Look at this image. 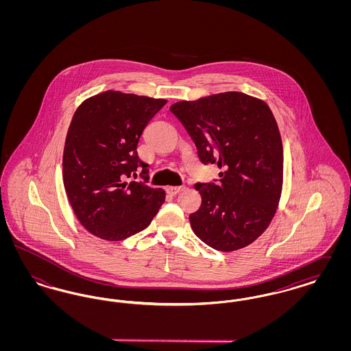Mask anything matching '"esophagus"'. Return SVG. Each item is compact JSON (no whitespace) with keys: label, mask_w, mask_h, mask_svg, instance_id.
<instances>
[{"label":"esophagus","mask_w":351,"mask_h":351,"mask_svg":"<svg viewBox=\"0 0 351 351\" xmlns=\"http://www.w3.org/2000/svg\"><path fill=\"white\" fill-rule=\"evenodd\" d=\"M166 191H167L168 195L175 196V195H178L179 192H182V191H183V186H167V188H166Z\"/></svg>","instance_id":"obj_1"}]
</instances>
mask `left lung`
Returning a JSON list of instances; mask_svg holds the SVG:
<instances>
[{
    "label": "left lung",
    "instance_id": "left-lung-1",
    "mask_svg": "<svg viewBox=\"0 0 351 351\" xmlns=\"http://www.w3.org/2000/svg\"><path fill=\"white\" fill-rule=\"evenodd\" d=\"M169 110L201 162L221 169L219 183L195 185L201 206L189 215L192 230L215 250L246 247L267 229L282 195L283 145L271 109L249 95L225 92L179 101Z\"/></svg>",
    "mask_w": 351,
    "mask_h": 351
}]
</instances>
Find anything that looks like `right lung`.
Listing matches in <instances>:
<instances>
[{
  "mask_svg": "<svg viewBox=\"0 0 351 351\" xmlns=\"http://www.w3.org/2000/svg\"><path fill=\"white\" fill-rule=\"evenodd\" d=\"M167 100L106 90L76 109L63 152L68 201L89 233L122 241L146 229L166 193L151 188L149 165L136 146L145 128ZM141 171L145 183L126 182Z\"/></svg>",
  "mask_w": 351,
  "mask_h": 351,
  "instance_id": "1",
  "label": "right lung"
}]
</instances>
